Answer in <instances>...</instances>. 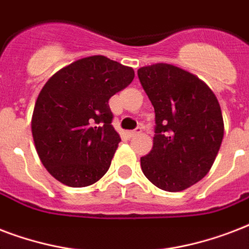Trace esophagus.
I'll use <instances>...</instances> for the list:
<instances>
[{"label": "esophagus", "instance_id": "esophagus-1", "mask_svg": "<svg viewBox=\"0 0 249 249\" xmlns=\"http://www.w3.org/2000/svg\"><path fill=\"white\" fill-rule=\"evenodd\" d=\"M127 134H128V136H130V138H135V136H138L139 134H142V127H138V128L134 131H128Z\"/></svg>", "mask_w": 249, "mask_h": 249}]
</instances>
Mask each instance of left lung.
I'll list each match as a JSON object with an SVG mask.
<instances>
[{"mask_svg": "<svg viewBox=\"0 0 249 249\" xmlns=\"http://www.w3.org/2000/svg\"><path fill=\"white\" fill-rule=\"evenodd\" d=\"M138 75L156 113L153 148L140 159L142 173L163 191L187 190L218 155L225 131L218 100L201 79L170 63L140 67Z\"/></svg>", "mask_w": 249, "mask_h": 249, "instance_id": "left-lung-1", "label": "left lung"}]
</instances>
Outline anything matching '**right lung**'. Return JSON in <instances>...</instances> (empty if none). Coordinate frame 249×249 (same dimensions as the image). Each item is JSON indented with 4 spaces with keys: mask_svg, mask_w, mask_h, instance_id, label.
<instances>
[{
    "mask_svg": "<svg viewBox=\"0 0 249 249\" xmlns=\"http://www.w3.org/2000/svg\"><path fill=\"white\" fill-rule=\"evenodd\" d=\"M132 67L104 55L62 67L42 87L31 121L40 161L69 187H87L110 166L119 134L111 126L109 98L130 86Z\"/></svg>",
    "mask_w": 249,
    "mask_h": 249,
    "instance_id": "1",
    "label": "right lung"
}]
</instances>
